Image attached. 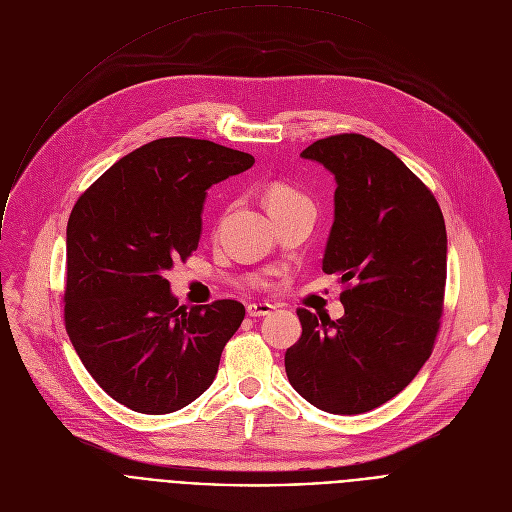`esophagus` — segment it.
I'll return each instance as SVG.
<instances>
[{
  "mask_svg": "<svg viewBox=\"0 0 512 512\" xmlns=\"http://www.w3.org/2000/svg\"><path fill=\"white\" fill-rule=\"evenodd\" d=\"M275 308L271 304H249L247 306V316L257 318V316H269Z\"/></svg>",
  "mask_w": 512,
  "mask_h": 512,
  "instance_id": "esophagus-1",
  "label": "esophagus"
}]
</instances>
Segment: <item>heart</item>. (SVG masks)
I'll return each mask as SVG.
<instances>
[{
  "label": "heart",
  "instance_id": "heart-1",
  "mask_svg": "<svg viewBox=\"0 0 512 512\" xmlns=\"http://www.w3.org/2000/svg\"><path fill=\"white\" fill-rule=\"evenodd\" d=\"M306 200H308V198H306L300 190H296L294 186H289V184H283V182L271 184V186L267 188V192H265V202H267V206H269L271 212L281 210V208H287V206H291V204L306 202Z\"/></svg>",
  "mask_w": 512,
  "mask_h": 512
}]
</instances>
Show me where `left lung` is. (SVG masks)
I'll return each mask as SVG.
<instances>
[{
  "label": "left lung",
  "mask_w": 512,
  "mask_h": 512,
  "mask_svg": "<svg viewBox=\"0 0 512 512\" xmlns=\"http://www.w3.org/2000/svg\"><path fill=\"white\" fill-rule=\"evenodd\" d=\"M334 174V223L322 271L350 283L340 320L298 310L287 379L314 407L356 415L401 393L431 354L444 310L448 237L440 204L387 148L358 133L300 154Z\"/></svg>",
  "instance_id": "8db88e82"
}]
</instances>
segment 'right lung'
I'll return each instance as SVG.
<instances>
[{"instance_id":"right-lung-1","label":"right lung","mask_w":512,"mask_h":512,"mask_svg":"<svg viewBox=\"0 0 512 512\" xmlns=\"http://www.w3.org/2000/svg\"><path fill=\"white\" fill-rule=\"evenodd\" d=\"M255 158L192 137H164L113 164L66 227L64 324L85 369L117 403L178 411L214 381L245 308L178 306L164 277L198 247L206 190Z\"/></svg>"}]
</instances>
